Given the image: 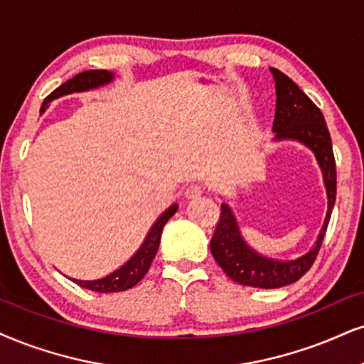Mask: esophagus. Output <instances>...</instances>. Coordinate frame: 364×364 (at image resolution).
<instances>
[{
	"label": "esophagus",
	"instance_id": "34e87169",
	"mask_svg": "<svg viewBox=\"0 0 364 364\" xmlns=\"http://www.w3.org/2000/svg\"><path fill=\"white\" fill-rule=\"evenodd\" d=\"M204 192V187L199 186V183H192L186 189V197L187 199H196V197H199L200 194Z\"/></svg>",
	"mask_w": 364,
	"mask_h": 364
}]
</instances>
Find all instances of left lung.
<instances>
[{
	"label": "left lung",
	"instance_id": "left-lung-1",
	"mask_svg": "<svg viewBox=\"0 0 364 364\" xmlns=\"http://www.w3.org/2000/svg\"><path fill=\"white\" fill-rule=\"evenodd\" d=\"M270 70L277 89V109L273 119L275 140L300 141L314 151L324 177L327 214L316 245L302 257L280 262L263 257L251 248L241 236L230 205L221 204V216L210 240V253L231 280L257 289H280L306 275L319 253L336 203V160L324 116L289 75L278 69Z\"/></svg>",
	"mask_w": 364,
	"mask_h": 364
}]
</instances>
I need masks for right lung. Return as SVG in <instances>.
<instances>
[{"label": "right lung", "instance_id": "add662e5", "mask_svg": "<svg viewBox=\"0 0 364 364\" xmlns=\"http://www.w3.org/2000/svg\"><path fill=\"white\" fill-rule=\"evenodd\" d=\"M113 79H114V74L107 73V70H84V73L74 75L73 79L67 80V82L62 84V86H58L50 96L45 97L42 109L40 111L43 113V111L47 109L48 102L57 100V97L65 96V94H73V92L91 91V89L109 84ZM177 209L178 205L172 204L164 214H160V218L156 219L154 226L150 228L145 241H143L136 253H134L133 257L123 264V267H119L118 270H114L113 273H109V275L102 278H97V280H77V278H70V280H73L74 284H77L79 287H82V289L101 291V294L124 291L132 289V287L136 285L138 282L146 275V272L150 270V264L154 262L156 250H159V245H160L161 230H164V226L167 224L168 219L177 213Z\"/></svg>", "mask_w": 364, "mask_h": 364}]
</instances>
